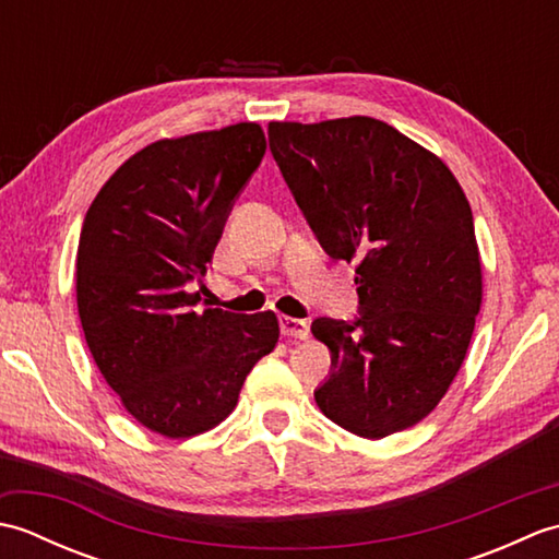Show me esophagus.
<instances>
[{
	"instance_id": "esophagus-1",
	"label": "esophagus",
	"mask_w": 559,
	"mask_h": 559,
	"mask_svg": "<svg viewBox=\"0 0 559 559\" xmlns=\"http://www.w3.org/2000/svg\"><path fill=\"white\" fill-rule=\"evenodd\" d=\"M281 334L288 338H310V324L305 319H295V317H281Z\"/></svg>"
}]
</instances>
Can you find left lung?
Wrapping results in <instances>:
<instances>
[{
    "label": "left lung",
    "instance_id": "8db88e82",
    "mask_svg": "<svg viewBox=\"0 0 559 559\" xmlns=\"http://www.w3.org/2000/svg\"><path fill=\"white\" fill-rule=\"evenodd\" d=\"M269 146L329 257L355 261L360 319L319 317L329 420L382 439L427 418L454 382L483 302L473 213L432 151L374 117L269 122Z\"/></svg>",
    "mask_w": 559,
    "mask_h": 559
}]
</instances>
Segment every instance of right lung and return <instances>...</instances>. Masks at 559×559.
<instances>
[{
    "label": "right lung",
    "instance_id": "right-lung-1",
    "mask_svg": "<svg viewBox=\"0 0 559 559\" xmlns=\"http://www.w3.org/2000/svg\"><path fill=\"white\" fill-rule=\"evenodd\" d=\"M264 151L257 122L158 139L110 175L83 218L76 305L88 350L127 413L168 439L228 418L278 343L273 312L199 310L189 290Z\"/></svg>",
    "mask_w": 559,
    "mask_h": 559
}]
</instances>
